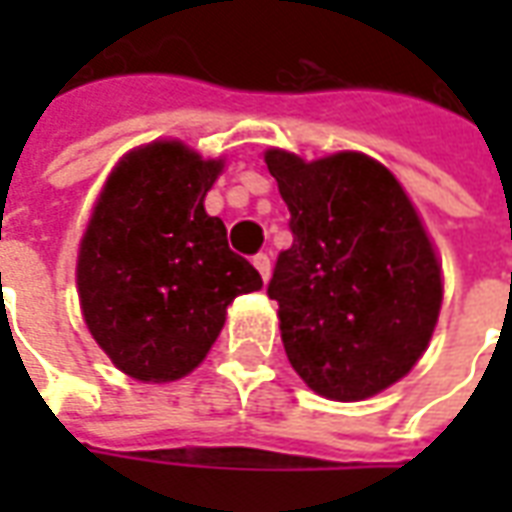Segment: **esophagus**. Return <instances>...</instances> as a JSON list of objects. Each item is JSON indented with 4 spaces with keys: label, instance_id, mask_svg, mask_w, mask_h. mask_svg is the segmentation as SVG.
<instances>
[{
    "label": "esophagus",
    "instance_id": "obj_1",
    "mask_svg": "<svg viewBox=\"0 0 512 512\" xmlns=\"http://www.w3.org/2000/svg\"><path fill=\"white\" fill-rule=\"evenodd\" d=\"M252 263H255V268L260 271V277L268 279V274H271V257H268L266 252H260V255L252 257Z\"/></svg>",
    "mask_w": 512,
    "mask_h": 512
}]
</instances>
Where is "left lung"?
<instances>
[{
    "instance_id": "8db88e82",
    "label": "left lung",
    "mask_w": 512,
    "mask_h": 512,
    "mask_svg": "<svg viewBox=\"0 0 512 512\" xmlns=\"http://www.w3.org/2000/svg\"><path fill=\"white\" fill-rule=\"evenodd\" d=\"M290 211L268 296L290 365L332 400H365L406 376L428 348L441 268L395 175L362 153L301 161L268 150Z\"/></svg>"
}]
</instances>
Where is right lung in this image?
Returning <instances> with one entry per match:
<instances>
[{"label":"right lung","instance_id":"obj_1","mask_svg":"<svg viewBox=\"0 0 512 512\" xmlns=\"http://www.w3.org/2000/svg\"><path fill=\"white\" fill-rule=\"evenodd\" d=\"M222 161L180 142L136 150L112 172L79 249L87 329L136 381H175L211 351L235 296L263 288L205 213Z\"/></svg>","mask_w":512,"mask_h":512}]
</instances>
